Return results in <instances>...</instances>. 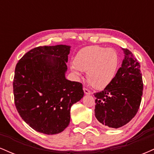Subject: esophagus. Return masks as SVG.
Masks as SVG:
<instances>
[{
	"label": "esophagus",
	"instance_id": "esophagus-1",
	"mask_svg": "<svg viewBox=\"0 0 154 154\" xmlns=\"http://www.w3.org/2000/svg\"><path fill=\"white\" fill-rule=\"evenodd\" d=\"M83 91H84V93H85V94H86V95H91V94H92V93H91V92L89 90H88L87 88H83Z\"/></svg>",
	"mask_w": 154,
	"mask_h": 154
}]
</instances>
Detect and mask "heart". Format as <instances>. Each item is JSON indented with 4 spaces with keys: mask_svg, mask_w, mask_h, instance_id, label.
I'll list each match as a JSON object with an SVG mask.
<instances>
[{
    "mask_svg": "<svg viewBox=\"0 0 154 154\" xmlns=\"http://www.w3.org/2000/svg\"><path fill=\"white\" fill-rule=\"evenodd\" d=\"M119 63L117 51L112 48L91 45L81 49L75 56L72 72L76 77L87 72L88 81L93 88L106 87L115 77Z\"/></svg>",
    "mask_w": 154,
    "mask_h": 154,
    "instance_id": "1",
    "label": "heart"
}]
</instances>
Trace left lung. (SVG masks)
Instances as JSON below:
<instances>
[{"instance_id": "8db88e82", "label": "left lung", "mask_w": 154, "mask_h": 154, "mask_svg": "<svg viewBox=\"0 0 154 154\" xmlns=\"http://www.w3.org/2000/svg\"><path fill=\"white\" fill-rule=\"evenodd\" d=\"M122 50L125 59L115 77L103 91L94 93L95 117L110 128L128 124L137 114L142 99L140 65L131 51Z\"/></svg>"}]
</instances>
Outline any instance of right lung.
Instances as JSON below:
<instances>
[{
    "mask_svg": "<svg viewBox=\"0 0 154 154\" xmlns=\"http://www.w3.org/2000/svg\"><path fill=\"white\" fill-rule=\"evenodd\" d=\"M69 45L40 46L17 63L13 87L19 115L35 130L61 132L70 122V109L84 95L82 85L66 79Z\"/></svg>",
    "mask_w": 154,
    "mask_h": 154,
    "instance_id": "right-lung-1",
    "label": "right lung"
}]
</instances>
